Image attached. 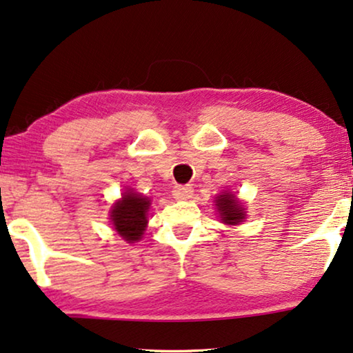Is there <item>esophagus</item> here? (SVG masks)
<instances>
[{"label":"esophagus","instance_id":"esophagus-1","mask_svg":"<svg viewBox=\"0 0 353 353\" xmlns=\"http://www.w3.org/2000/svg\"><path fill=\"white\" fill-rule=\"evenodd\" d=\"M192 188L191 186H176L175 190H173V197H175L176 201H186L190 199V197L192 196Z\"/></svg>","mask_w":353,"mask_h":353}]
</instances>
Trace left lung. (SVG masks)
Masks as SVG:
<instances>
[{"label":"left lung","instance_id":"left-lung-1","mask_svg":"<svg viewBox=\"0 0 353 353\" xmlns=\"http://www.w3.org/2000/svg\"><path fill=\"white\" fill-rule=\"evenodd\" d=\"M215 207L225 225H239L245 219V209L243 207V202H239L233 192L225 191L223 194L216 196Z\"/></svg>","mask_w":353,"mask_h":353}]
</instances>
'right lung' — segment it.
<instances>
[{
  "instance_id": "1",
  "label": "right lung",
  "mask_w": 353,
  "mask_h": 353,
  "mask_svg": "<svg viewBox=\"0 0 353 353\" xmlns=\"http://www.w3.org/2000/svg\"><path fill=\"white\" fill-rule=\"evenodd\" d=\"M151 199L146 196L127 190L122 199L115 202L110 209V221L120 238L127 243H137L143 238L148 226V212Z\"/></svg>"
}]
</instances>
